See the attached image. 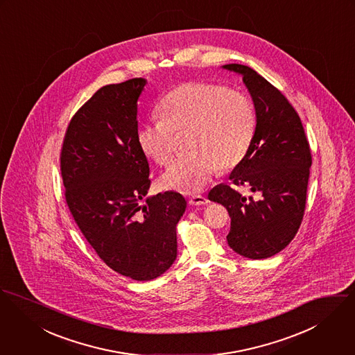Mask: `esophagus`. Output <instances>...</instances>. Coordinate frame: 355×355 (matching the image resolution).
<instances>
[{
    "instance_id": "obj_1",
    "label": "esophagus",
    "mask_w": 355,
    "mask_h": 355,
    "mask_svg": "<svg viewBox=\"0 0 355 355\" xmlns=\"http://www.w3.org/2000/svg\"><path fill=\"white\" fill-rule=\"evenodd\" d=\"M189 202H191L192 205H204V204L208 202V198L205 196H202V195H195V196H192L189 198Z\"/></svg>"
}]
</instances>
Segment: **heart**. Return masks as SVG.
<instances>
[{
	"label": "heart",
	"mask_w": 355,
	"mask_h": 355,
	"mask_svg": "<svg viewBox=\"0 0 355 355\" xmlns=\"http://www.w3.org/2000/svg\"><path fill=\"white\" fill-rule=\"evenodd\" d=\"M160 119L139 126L140 150L167 164L177 150V135L191 130V154L175 159L162 177L166 188L201 191L219 168L230 171L246 158L257 129L252 98L222 84L187 81L173 88L159 105Z\"/></svg>",
	"instance_id": "heart-1"
}]
</instances>
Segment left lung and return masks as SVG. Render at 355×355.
I'll list each match as a JSON object with an SVG mask.
<instances>
[{"label": "left lung", "instance_id": "obj_1", "mask_svg": "<svg viewBox=\"0 0 355 355\" xmlns=\"http://www.w3.org/2000/svg\"><path fill=\"white\" fill-rule=\"evenodd\" d=\"M223 68L242 76L257 112L253 144L230 180L260 198L245 197L225 184L212 188L208 198L225 205L232 218L229 246L248 259H267L284 249L302 223L311 147L297 110L275 85L249 67Z\"/></svg>", "mask_w": 355, "mask_h": 355}]
</instances>
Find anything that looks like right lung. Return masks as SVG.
Returning a JSON list of instances; mask_svg holds the SVG:
<instances>
[{"label": "right lung", "mask_w": 355, "mask_h": 355, "mask_svg": "<svg viewBox=\"0 0 355 355\" xmlns=\"http://www.w3.org/2000/svg\"><path fill=\"white\" fill-rule=\"evenodd\" d=\"M141 78L98 89L71 119L60 154L65 200L80 232L121 275L147 282L177 257L175 226L187 208L178 192L140 201L151 178L137 133Z\"/></svg>", "instance_id": "1"}]
</instances>
